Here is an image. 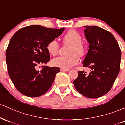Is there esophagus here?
<instances>
[{
	"label": "esophagus",
	"mask_w": 125,
	"mask_h": 125,
	"mask_svg": "<svg viewBox=\"0 0 125 125\" xmlns=\"http://www.w3.org/2000/svg\"><path fill=\"white\" fill-rule=\"evenodd\" d=\"M61 71H63V72H67V71H69V69L61 68Z\"/></svg>",
	"instance_id": "1"
}]
</instances>
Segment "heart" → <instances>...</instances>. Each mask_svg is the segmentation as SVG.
Returning a JSON list of instances; mask_svg holds the SVG:
<instances>
[{
	"mask_svg": "<svg viewBox=\"0 0 125 125\" xmlns=\"http://www.w3.org/2000/svg\"><path fill=\"white\" fill-rule=\"evenodd\" d=\"M82 38L78 31L73 29L69 30L63 38L64 44H70L67 51L68 55L59 56L52 60L51 63L56 67L69 69L76 64L79 61V56L82 57L85 54L86 48L81 42ZM49 53L55 56L58 53L60 46L56 40H52L46 46Z\"/></svg>",
	"mask_w": 125,
	"mask_h": 125,
	"instance_id": "obj_1",
	"label": "heart"
}]
</instances>
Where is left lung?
Returning <instances> with one entry per match:
<instances>
[{
    "mask_svg": "<svg viewBox=\"0 0 125 125\" xmlns=\"http://www.w3.org/2000/svg\"><path fill=\"white\" fill-rule=\"evenodd\" d=\"M89 43L83 64L91 69L89 73L78 71L73 82L80 94L89 98L102 96L111 89L120 71L121 51L111 33L98 26H84Z\"/></svg>",
    "mask_w": 125,
    "mask_h": 125,
    "instance_id": "1",
    "label": "left lung"
}]
</instances>
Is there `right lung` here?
Wrapping results in <instances>:
<instances>
[{
  "label": "right lung",
  "instance_id": "add662e5",
  "mask_svg": "<svg viewBox=\"0 0 125 125\" xmlns=\"http://www.w3.org/2000/svg\"><path fill=\"white\" fill-rule=\"evenodd\" d=\"M64 29L31 25L19 29L11 38L6 51L7 67L13 83L21 94L39 97L51 87L59 67L42 66L41 71L37 68L49 61L47 44Z\"/></svg>",
  "mask_w": 125,
  "mask_h": 125
}]
</instances>
